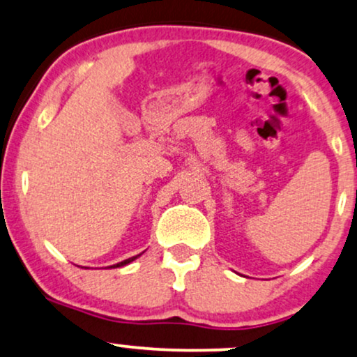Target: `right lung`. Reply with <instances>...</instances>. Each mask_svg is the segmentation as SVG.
I'll list each match as a JSON object with an SVG mask.
<instances>
[{"label":"right lung","mask_w":357,"mask_h":357,"mask_svg":"<svg viewBox=\"0 0 357 357\" xmlns=\"http://www.w3.org/2000/svg\"><path fill=\"white\" fill-rule=\"evenodd\" d=\"M139 256H141V255H137V256H132V257H130V259H124V261H121V263H118V264H113V266H111V268H121V266H126V264L132 263V261L137 259V257H139Z\"/></svg>","instance_id":"add662e5"}]
</instances>
